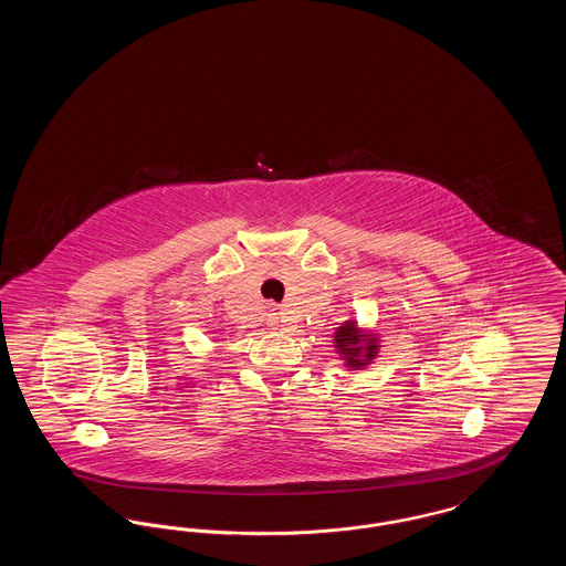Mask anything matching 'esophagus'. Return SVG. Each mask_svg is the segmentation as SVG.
I'll return each instance as SVG.
<instances>
[{"label": "esophagus", "instance_id": "obj_1", "mask_svg": "<svg viewBox=\"0 0 566 566\" xmlns=\"http://www.w3.org/2000/svg\"><path fill=\"white\" fill-rule=\"evenodd\" d=\"M280 323H282V321H280V314H271V316H270L271 328H277V326H280Z\"/></svg>", "mask_w": 566, "mask_h": 566}]
</instances>
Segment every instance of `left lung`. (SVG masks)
Masks as SVG:
<instances>
[{
    "label": "left lung",
    "instance_id": "1",
    "mask_svg": "<svg viewBox=\"0 0 566 566\" xmlns=\"http://www.w3.org/2000/svg\"><path fill=\"white\" fill-rule=\"evenodd\" d=\"M333 348L350 371H360L376 360L381 346L374 331L358 326L356 321H346L333 333Z\"/></svg>",
    "mask_w": 566,
    "mask_h": 566
}]
</instances>
